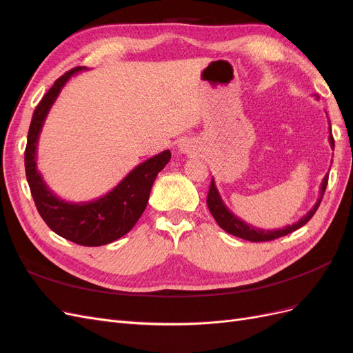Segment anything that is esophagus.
<instances>
[{
	"instance_id": "obj_1",
	"label": "esophagus",
	"mask_w": 353,
	"mask_h": 353,
	"mask_svg": "<svg viewBox=\"0 0 353 353\" xmlns=\"http://www.w3.org/2000/svg\"><path fill=\"white\" fill-rule=\"evenodd\" d=\"M179 150L183 152V153H188L190 150H191V145H190V143L188 141H183L179 144Z\"/></svg>"
}]
</instances>
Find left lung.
I'll return each mask as SVG.
<instances>
[{"label":"left lung","mask_w":353,"mask_h":353,"mask_svg":"<svg viewBox=\"0 0 353 353\" xmlns=\"http://www.w3.org/2000/svg\"><path fill=\"white\" fill-rule=\"evenodd\" d=\"M328 123H330V121H328ZM328 141H330L331 148L334 150V138H333V135H331V126H330ZM327 184H328V174H325V176L323 179L321 188H319V197L314 205V208L309 210L306 215H303V218H301L297 222H294L293 225H287V227L280 228V230H266L265 231V230L254 228L253 225H249V223H245L239 216L234 215V213L225 206V203H223V200L219 194V191L215 185V179H213V178H212V183H210L206 203H208V208L212 213V216L215 218V221L218 222V225L223 231H227L228 234H232V236L240 237L243 240L253 241V243H256V241H270V240H275V239H280L283 236H287V234H290V232L299 230L301 227H303L305 223L315 215L318 206L321 205V200H323V196L325 193Z\"/></svg>","instance_id":"left-lung-1"}]
</instances>
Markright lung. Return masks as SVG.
I'll return each instance as SVG.
<instances>
[{"mask_svg":"<svg viewBox=\"0 0 353 353\" xmlns=\"http://www.w3.org/2000/svg\"><path fill=\"white\" fill-rule=\"evenodd\" d=\"M87 68L78 66L60 77L42 97L32 116L25 150V169L32 197L41 218L60 237L81 245L109 244L123 237L143 215L157 174L170 160L165 150L135 166L108 194L91 201H66L46 184L37 166V147L51 105L66 82Z\"/></svg>","mask_w":353,"mask_h":353,"instance_id":"1","label":"right lung"}]
</instances>
